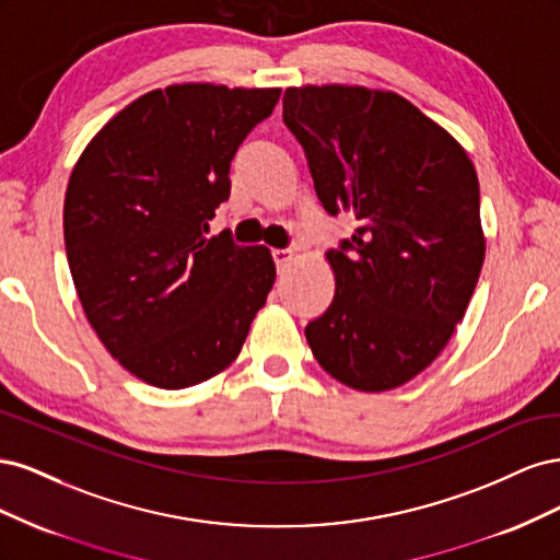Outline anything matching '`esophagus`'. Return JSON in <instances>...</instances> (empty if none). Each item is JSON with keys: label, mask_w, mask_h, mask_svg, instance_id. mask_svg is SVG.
<instances>
[{"label": "esophagus", "mask_w": 560, "mask_h": 560, "mask_svg": "<svg viewBox=\"0 0 560 560\" xmlns=\"http://www.w3.org/2000/svg\"><path fill=\"white\" fill-rule=\"evenodd\" d=\"M273 259H276V264H278V270H284L287 266L292 264L294 254H292L290 249H276V252H273Z\"/></svg>", "instance_id": "1"}]
</instances>
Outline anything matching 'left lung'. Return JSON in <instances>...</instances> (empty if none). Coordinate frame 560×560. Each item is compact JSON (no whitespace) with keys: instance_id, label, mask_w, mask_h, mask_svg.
I'll list each match as a JSON object with an SVG mask.
<instances>
[{"instance_id":"8db88e82","label":"left lung","mask_w":560,"mask_h":560,"mask_svg":"<svg viewBox=\"0 0 560 560\" xmlns=\"http://www.w3.org/2000/svg\"><path fill=\"white\" fill-rule=\"evenodd\" d=\"M282 118L322 206L360 222L327 252L336 292L308 322V346L338 383L387 393L439 358L469 306L486 257L477 171L446 128L393 91L292 86Z\"/></svg>"}]
</instances>
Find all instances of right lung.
Returning a JSON list of instances; mask_svg holds the SVG:
<instances>
[{"mask_svg": "<svg viewBox=\"0 0 560 560\" xmlns=\"http://www.w3.org/2000/svg\"><path fill=\"white\" fill-rule=\"evenodd\" d=\"M278 97L224 83L149 91L74 163L62 219L81 308L112 358L149 385L222 374L276 282L268 247L208 233L235 149Z\"/></svg>", "mask_w": 560, "mask_h": 560, "instance_id": "add662e5", "label": "right lung"}]
</instances>
